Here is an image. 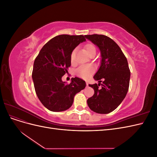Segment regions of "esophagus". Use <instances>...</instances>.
<instances>
[{"label":"esophagus","mask_w":157,"mask_h":157,"mask_svg":"<svg viewBox=\"0 0 157 157\" xmlns=\"http://www.w3.org/2000/svg\"><path fill=\"white\" fill-rule=\"evenodd\" d=\"M86 86H88V82H86Z\"/></svg>","instance_id":"obj_1"}]
</instances>
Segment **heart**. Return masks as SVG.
Returning a JSON list of instances; mask_svg holds the SVG:
<instances>
[{
  "mask_svg": "<svg viewBox=\"0 0 157 157\" xmlns=\"http://www.w3.org/2000/svg\"><path fill=\"white\" fill-rule=\"evenodd\" d=\"M84 49L89 55H91L93 53H96V47L92 43H88L84 46ZM75 52L76 50H73L71 52L70 59L71 63H74L75 58ZM94 67L92 65H83L80 66V67L76 70V74H77L79 77L82 78H88L90 77L94 72Z\"/></svg>",
  "mask_w": 157,
  "mask_h": 157,
  "instance_id": "1",
  "label": "heart"
}]
</instances>
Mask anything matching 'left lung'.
<instances>
[{
	"label": "left lung",
	"mask_w": 157,
	"mask_h": 157,
	"mask_svg": "<svg viewBox=\"0 0 157 157\" xmlns=\"http://www.w3.org/2000/svg\"><path fill=\"white\" fill-rule=\"evenodd\" d=\"M101 52V63L94 78L98 84H89L94 90L93 96L88 99L92 111L99 114L113 111L126 96L129 88L130 71L128 61L118 45L111 38L103 35H85Z\"/></svg>",
	"instance_id": "left-lung-1"
}]
</instances>
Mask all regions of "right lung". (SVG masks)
Listing matches in <instances>:
<instances>
[{
	"mask_svg": "<svg viewBox=\"0 0 157 157\" xmlns=\"http://www.w3.org/2000/svg\"><path fill=\"white\" fill-rule=\"evenodd\" d=\"M85 40L83 35L56 36L44 44L35 58L32 72L35 90L48 110H67L73 105L76 94L86 87L84 80L78 77L72 78L70 84L61 80L71 66V52Z\"/></svg>",
	"mask_w": 157,
	"mask_h": 157,
	"instance_id": "right-lung-1",
	"label": "right lung"
}]
</instances>
